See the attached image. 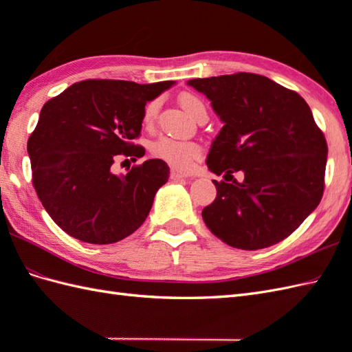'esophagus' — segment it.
I'll return each mask as SVG.
<instances>
[{
	"label": "esophagus",
	"instance_id": "1",
	"mask_svg": "<svg viewBox=\"0 0 352 352\" xmlns=\"http://www.w3.org/2000/svg\"><path fill=\"white\" fill-rule=\"evenodd\" d=\"M188 174H183V172L177 170V169H172L170 170V178L172 180H183V178H188Z\"/></svg>",
	"mask_w": 352,
	"mask_h": 352
}]
</instances>
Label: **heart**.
I'll return each instance as SVG.
<instances>
[{"instance_id": "b5f03b06", "label": "heart", "mask_w": 352, "mask_h": 352, "mask_svg": "<svg viewBox=\"0 0 352 352\" xmlns=\"http://www.w3.org/2000/svg\"><path fill=\"white\" fill-rule=\"evenodd\" d=\"M180 102L193 116L198 113L199 109L204 107L203 101L190 94L182 95ZM157 111H159V101H149L144 109V115H142V121H144L145 125H151L154 122ZM149 151H151V155L155 157V159L168 163L169 166L178 170L190 169L195 160H198L203 155V148L197 142L175 139L169 136H159L155 140H153L151 145H149Z\"/></svg>"}]
</instances>
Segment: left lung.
I'll use <instances>...</instances> for the list:
<instances>
[{
  "label": "left lung",
  "instance_id": "obj_1",
  "mask_svg": "<svg viewBox=\"0 0 352 352\" xmlns=\"http://www.w3.org/2000/svg\"><path fill=\"white\" fill-rule=\"evenodd\" d=\"M212 101L223 126L207 166L216 175L243 172V182H216L204 207L212 233L233 248L256 251L284 241L324 195L327 140L301 95L258 74L189 80Z\"/></svg>",
  "mask_w": 352,
  "mask_h": 352
}]
</instances>
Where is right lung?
<instances>
[{"label": "right lung", "mask_w": 352, "mask_h": 352, "mask_svg": "<svg viewBox=\"0 0 352 352\" xmlns=\"http://www.w3.org/2000/svg\"><path fill=\"white\" fill-rule=\"evenodd\" d=\"M174 81L138 85L125 80H85L43 104L28 138L33 186L45 210L65 233L107 245L134 233L168 182L159 159L116 175L113 163L145 154L140 136L148 101Z\"/></svg>", "instance_id": "obj_1"}]
</instances>
